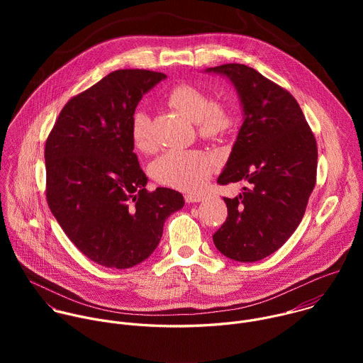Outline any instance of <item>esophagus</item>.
<instances>
[{
	"label": "esophagus",
	"mask_w": 363,
	"mask_h": 363,
	"mask_svg": "<svg viewBox=\"0 0 363 363\" xmlns=\"http://www.w3.org/2000/svg\"><path fill=\"white\" fill-rule=\"evenodd\" d=\"M184 198H185V202H188V203L203 201V198L201 195H196V194H186Z\"/></svg>",
	"instance_id": "obj_1"
}]
</instances>
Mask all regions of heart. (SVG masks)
I'll return each instance as SVG.
<instances>
[{
  "label": "heart",
  "mask_w": 363,
  "mask_h": 363,
  "mask_svg": "<svg viewBox=\"0 0 363 363\" xmlns=\"http://www.w3.org/2000/svg\"><path fill=\"white\" fill-rule=\"evenodd\" d=\"M167 101L184 116L196 123L201 135L206 138L223 136L235 123L233 109L224 103L211 101L205 91L192 84H177L167 93ZM132 140L139 150L152 147L150 118L138 109L132 118ZM216 169V160L201 150L169 149L153 162L152 175L158 182L182 189H199Z\"/></svg>",
  "instance_id": "1"
}]
</instances>
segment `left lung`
<instances>
[{
  "instance_id": "1",
  "label": "left lung",
  "mask_w": 363,
  "mask_h": 363,
  "mask_svg": "<svg viewBox=\"0 0 363 363\" xmlns=\"http://www.w3.org/2000/svg\"><path fill=\"white\" fill-rule=\"evenodd\" d=\"M205 72L233 83L244 119L217 182L248 184L224 198L228 217L213 240L231 260L258 262L277 251L304 216L316 184V139L296 99L257 70L230 63Z\"/></svg>"
}]
</instances>
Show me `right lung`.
Segmentation results:
<instances>
[{
  "label": "right lung",
  "instance_id": "1",
  "mask_svg": "<svg viewBox=\"0 0 363 363\" xmlns=\"http://www.w3.org/2000/svg\"><path fill=\"white\" fill-rule=\"evenodd\" d=\"M167 79L149 70H116L62 109L45 140V196L70 241L91 262L133 267L158 247L165 220L184 196L146 189L130 126L138 103Z\"/></svg>",
  "mask_w": 363,
  "mask_h": 363
}]
</instances>
